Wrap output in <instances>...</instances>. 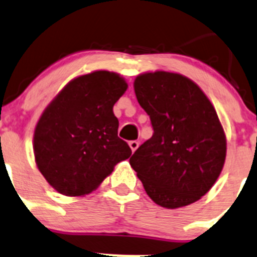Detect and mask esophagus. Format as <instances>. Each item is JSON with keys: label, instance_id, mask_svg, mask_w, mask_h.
Segmentation results:
<instances>
[{"label": "esophagus", "instance_id": "esophagus-1", "mask_svg": "<svg viewBox=\"0 0 257 257\" xmlns=\"http://www.w3.org/2000/svg\"><path fill=\"white\" fill-rule=\"evenodd\" d=\"M128 145H130L131 150H133L134 153H135V151L138 150V148H139V141L133 140V141H130V143H128Z\"/></svg>", "mask_w": 257, "mask_h": 257}]
</instances>
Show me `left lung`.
Returning a JSON list of instances; mask_svg holds the SVG:
<instances>
[{
    "label": "left lung",
    "instance_id": "1",
    "mask_svg": "<svg viewBox=\"0 0 257 257\" xmlns=\"http://www.w3.org/2000/svg\"><path fill=\"white\" fill-rule=\"evenodd\" d=\"M134 89L154 134L131 156V167L159 206L194 203L213 187L226 160V135L213 104L177 73H144Z\"/></svg>",
    "mask_w": 257,
    "mask_h": 257
}]
</instances>
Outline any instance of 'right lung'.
Returning <instances> with one entry per match:
<instances>
[{
    "mask_svg": "<svg viewBox=\"0 0 257 257\" xmlns=\"http://www.w3.org/2000/svg\"><path fill=\"white\" fill-rule=\"evenodd\" d=\"M126 89L117 73L97 70L70 80L43 112L34 133L35 161L60 194H89L130 158L113 113Z\"/></svg>",
    "mask_w": 257,
    "mask_h": 257,
    "instance_id": "add662e5",
    "label": "right lung"
}]
</instances>
